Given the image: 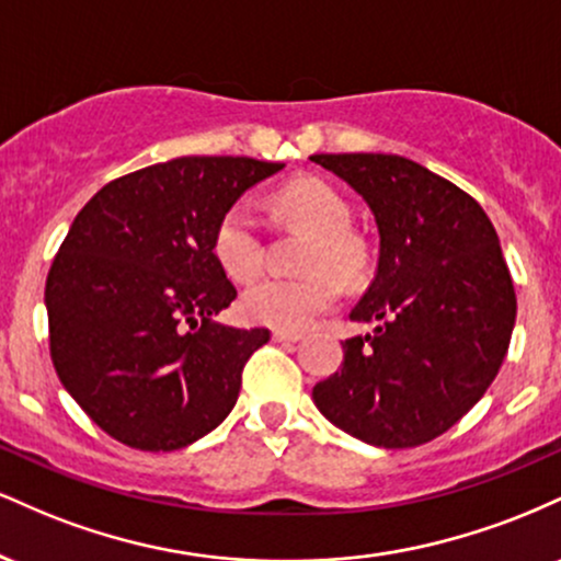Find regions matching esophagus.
<instances>
[{
    "instance_id": "esophagus-1",
    "label": "esophagus",
    "mask_w": 561,
    "mask_h": 561,
    "mask_svg": "<svg viewBox=\"0 0 561 561\" xmlns=\"http://www.w3.org/2000/svg\"><path fill=\"white\" fill-rule=\"evenodd\" d=\"M274 343H298V340H302L300 332H282V330H274Z\"/></svg>"
}]
</instances>
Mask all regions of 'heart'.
Here are the masks:
<instances>
[{"label":"heart","instance_id":"1","mask_svg":"<svg viewBox=\"0 0 561 561\" xmlns=\"http://www.w3.org/2000/svg\"><path fill=\"white\" fill-rule=\"evenodd\" d=\"M276 210L295 227L311 231L302 268L311 274L285 279L266 276L244 289L242 313L263 327L300 332L327 313L343 295L340 276L351 279L362 268V244L347 231L351 210L337 190L321 179H298L274 199ZM214 255L231 279L248 282L261 272L266 244L255 205L237 199L224 210L214 231Z\"/></svg>","mask_w":561,"mask_h":561}]
</instances>
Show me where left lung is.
Segmentation results:
<instances>
[{
  "mask_svg": "<svg viewBox=\"0 0 561 561\" xmlns=\"http://www.w3.org/2000/svg\"><path fill=\"white\" fill-rule=\"evenodd\" d=\"M358 192L379 231L377 274L343 343V366L313 403L334 427L379 448H414L485 396L512 340L517 298L491 218L424 165L382 152L311 156Z\"/></svg>",
  "mask_w": 561,
  "mask_h": 561,
  "instance_id": "8db88e82",
  "label": "left lung"
}]
</instances>
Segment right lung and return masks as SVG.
<instances>
[{
	"label": "right lung",
	"instance_id": "obj_1",
	"mask_svg": "<svg viewBox=\"0 0 561 561\" xmlns=\"http://www.w3.org/2000/svg\"><path fill=\"white\" fill-rule=\"evenodd\" d=\"M285 169L253 158H173L102 186L47 276L49 353L96 427L139 450H176L234 409L268 330L214 317L237 298L214 255L218 218Z\"/></svg>",
	"mask_w": 561,
	"mask_h": 561
}]
</instances>
